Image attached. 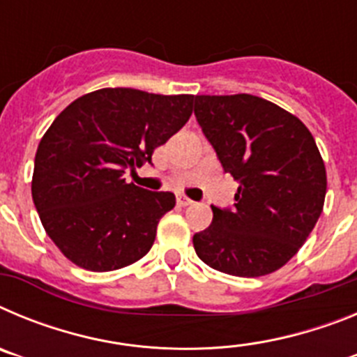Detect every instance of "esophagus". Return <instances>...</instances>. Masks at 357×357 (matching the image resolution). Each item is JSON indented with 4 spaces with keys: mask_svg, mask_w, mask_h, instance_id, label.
<instances>
[{
    "mask_svg": "<svg viewBox=\"0 0 357 357\" xmlns=\"http://www.w3.org/2000/svg\"><path fill=\"white\" fill-rule=\"evenodd\" d=\"M176 202H178V206H181V207H189V206H193V204H195L191 198L184 197V195H178V197H176Z\"/></svg>",
    "mask_w": 357,
    "mask_h": 357,
    "instance_id": "esophagus-1",
    "label": "esophagus"
}]
</instances>
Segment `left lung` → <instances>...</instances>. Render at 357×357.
Listing matches in <instances>:
<instances>
[{
    "mask_svg": "<svg viewBox=\"0 0 357 357\" xmlns=\"http://www.w3.org/2000/svg\"><path fill=\"white\" fill-rule=\"evenodd\" d=\"M195 116L223 169L238 182L234 209L213 207V223L193 236L207 266L261 277L284 266L324 209L326 164L301 119L252 94L195 96Z\"/></svg>",
    "mask_w": 357,
    "mask_h": 357,
    "instance_id": "left-lung-1",
    "label": "left lung"
}]
</instances>
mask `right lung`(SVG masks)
<instances>
[{
  "mask_svg": "<svg viewBox=\"0 0 357 357\" xmlns=\"http://www.w3.org/2000/svg\"><path fill=\"white\" fill-rule=\"evenodd\" d=\"M193 94L105 87L69 103L40 139L31 198L46 234L71 263L112 272L139 261L173 193L128 184L125 169L151 153L193 114Z\"/></svg>",
  "mask_w": 357,
  "mask_h": 357,
  "instance_id": "add662e5",
  "label": "right lung"
}]
</instances>
